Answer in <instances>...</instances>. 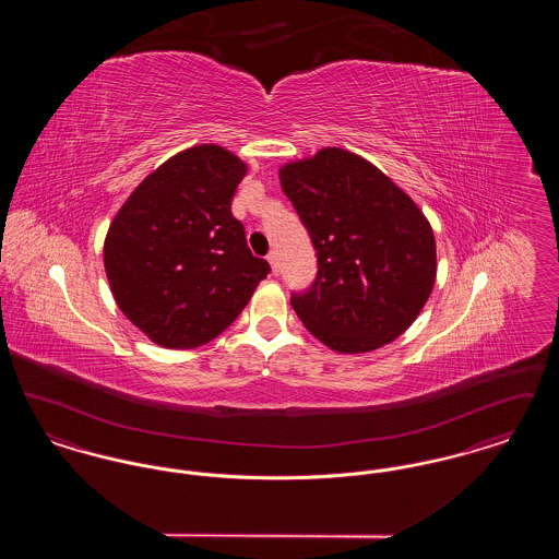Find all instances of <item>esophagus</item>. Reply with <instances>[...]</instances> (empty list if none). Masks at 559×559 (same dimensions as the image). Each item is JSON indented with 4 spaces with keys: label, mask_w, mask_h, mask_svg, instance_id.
<instances>
[{
    "label": "esophagus",
    "mask_w": 559,
    "mask_h": 559,
    "mask_svg": "<svg viewBox=\"0 0 559 559\" xmlns=\"http://www.w3.org/2000/svg\"><path fill=\"white\" fill-rule=\"evenodd\" d=\"M267 262H270V266H272V272H274V274H278V272H281L278 251H270V253H267Z\"/></svg>",
    "instance_id": "obj_1"
}]
</instances>
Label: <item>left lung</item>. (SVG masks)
I'll return each mask as SVG.
<instances>
[{"label": "left lung", "mask_w": 559, "mask_h": 559, "mask_svg": "<svg viewBox=\"0 0 559 559\" xmlns=\"http://www.w3.org/2000/svg\"><path fill=\"white\" fill-rule=\"evenodd\" d=\"M281 187L319 258L314 283L292 295L304 326L342 354L394 342L436 283L424 212L372 163L335 146L283 165Z\"/></svg>", "instance_id": "8db88e82"}]
</instances>
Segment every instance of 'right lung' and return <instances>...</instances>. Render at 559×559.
Returning <instances> with one entry per match:
<instances>
[{
    "label": "right lung",
    "instance_id": "1",
    "mask_svg": "<svg viewBox=\"0 0 559 559\" xmlns=\"http://www.w3.org/2000/svg\"><path fill=\"white\" fill-rule=\"evenodd\" d=\"M247 165L199 144L133 190L105 240L108 285L121 312L155 344L190 349L215 340L270 272L230 203Z\"/></svg>",
    "mask_w": 559,
    "mask_h": 559
}]
</instances>
